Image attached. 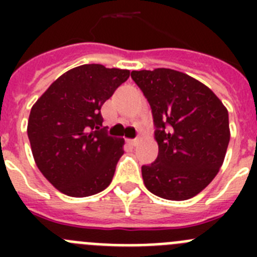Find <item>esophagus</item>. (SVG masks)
Returning <instances> with one entry per match:
<instances>
[{"mask_svg": "<svg viewBox=\"0 0 257 257\" xmlns=\"http://www.w3.org/2000/svg\"><path fill=\"white\" fill-rule=\"evenodd\" d=\"M126 143L128 145H131V147H136V145L139 144V140H138V139H127Z\"/></svg>", "mask_w": 257, "mask_h": 257, "instance_id": "1", "label": "esophagus"}]
</instances>
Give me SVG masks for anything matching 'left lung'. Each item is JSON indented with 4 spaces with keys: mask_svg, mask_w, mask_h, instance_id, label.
Instances as JSON below:
<instances>
[{
    "mask_svg": "<svg viewBox=\"0 0 257 257\" xmlns=\"http://www.w3.org/2000/svg\"><path fill=\"white\" fill-rule=\"evenodd\" d=\"M156 127L158 156L142 166L145 187L165 199L197 196L221 167L230 140L228 110L207 86L178 70H133Z\"/></svg>",
    "mask_w": 257,
    "mask_h": 257,
    "instance_id": "1",
    "label": "left lung"
}]
</instances>
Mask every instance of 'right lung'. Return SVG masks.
<instances>
[{
    "label": "right lung",
    "mask_w": 257,
    "mask_h": 257,
    "mask_svg": "<svg viewBox=\"0 0 257 257\" xmlns=\"http://www.w3.org/2000/svg\"><path fill=\"white\" fill-rule=\"evenodd\" d=\"M130 77L127 69L85 64L65 72L32 106L28 138L36 165L70 197L101 192L123 154V139L109 136L101 106Z\"/></svg>",
    "instance_id": "1"
}]
</instances>
